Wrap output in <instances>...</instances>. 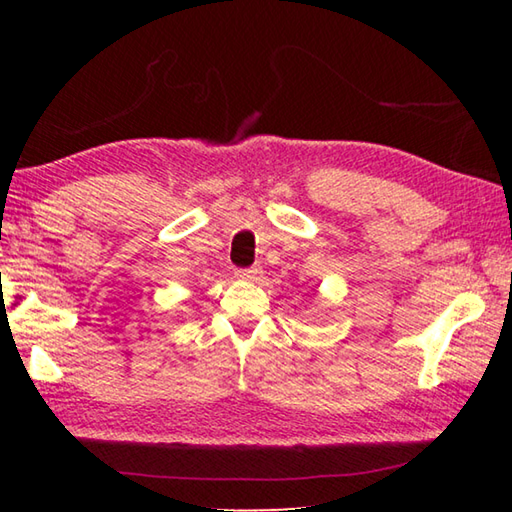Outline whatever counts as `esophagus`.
Masks as SVG:
<instances>
[{"mask_svg": "<svg viewBox=\"0 0 512 512\" xmlns=\"http://www.w3.org/2000/svg\"><path fill=\"white\" fill-rule=\"evenodd\" d=\"M237 275L241 277V280H257L259 275H262V268L259 266H250V268H239Z\"/></svg>", "mask_w": 512, "mask_h": 512, "instance_id": "1", "label": "esophagus"}]
</instances>
